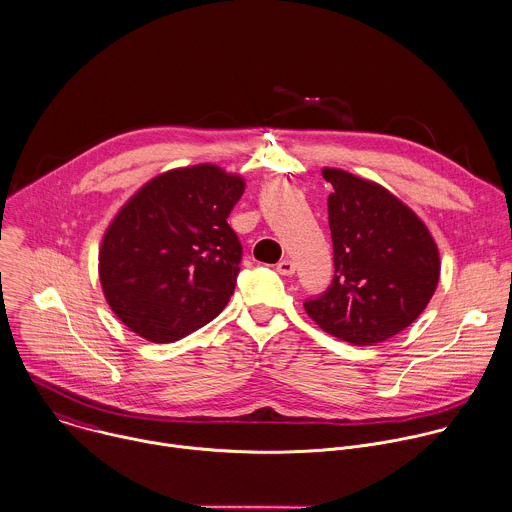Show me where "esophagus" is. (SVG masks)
<instances>
[{"instance_id":"34e87169","label":"esophagus","mask_w":512,"mask_h":512,"mask_svg":"<svg viewBox=\"0 0 512 512\" xmlns=\"http://www.w3.org/2000/svg\"><path fill=\"white\" fill-rule=\"evenodd\" d=\"M277 273L279 275H293L295 273V263L291 261V259H281L279 263H277Z\"/></svg>"}]
</instances>
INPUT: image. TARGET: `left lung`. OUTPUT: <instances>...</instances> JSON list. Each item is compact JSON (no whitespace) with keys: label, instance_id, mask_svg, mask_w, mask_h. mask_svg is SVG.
<instances>
[{"label":"left lung","instance_id":"left-lung-1","mask_svg":"<svg viewBox=\"0 0 512 512\" xmlns=\"http://www.w3.org/2000/svg\"><path fill=\"white\" fill-rule=\"evenodd\" d=\"M335 275L329 289L303 303L329 335L374 346L406 329L430 303L440 253L424 221L382 185L342 168H321Z\"/></svg>","mask_w":512,"mask_h":512}]
</instances>
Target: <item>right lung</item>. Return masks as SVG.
Wrapping results in <instances>:
<instances>
[{
    "instance_id": "1",
    "label": "right lung",
    "mask_w": 512,
    "mask_h": 512,
    "mask_svg": "<svg viewBox=\"0 0 512 512\" xmlns=\"http://www.w3.org/2000/svg\"><path fill=\"white\" fill-rule=\"evenodd\" d=\"M245 191L241 175L203 162L144 183L114 215L98 251L104 297L152 344H170L227 305L241 243L227 219Z\"/></svg>"
}]
</instances>
